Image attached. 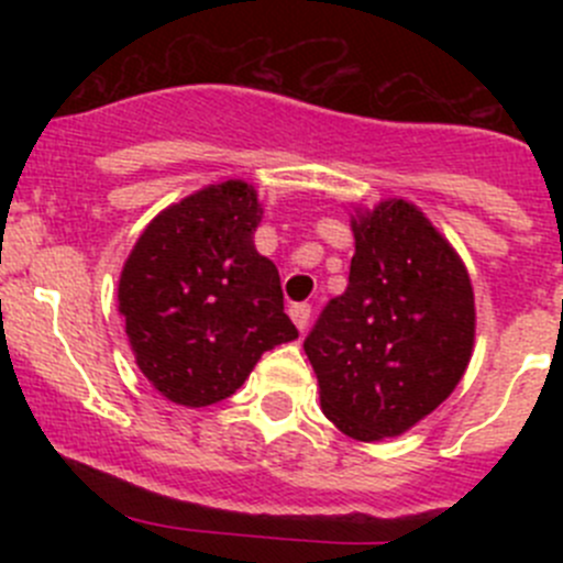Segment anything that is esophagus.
Wrapping results in <instances>:
<instances>
[{
  "label": "esophagus",
  "instance_id": "esophagus-1",
  "mask_svg": "<svg viewBox=\"0 0 563 563\" xmlns=\"http://www.w3.org/2000/svg\"><path fill=\"white\" fill-rule=\"evenodd\" d=\"M288 313H291V321L297 323L299 332H305V329H308V323H310V305H291V310H288Z\"/></svg>",
  "mask_w": 563,
  "mask_h": 563
}]
</instances>
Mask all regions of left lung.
<instances>
[{"label":"left lung","mask_w":563,"mask_h":563,"mask_svg":"<svg viewBox=\"0 0 563 563\" xmlns=\"http://www.w3.org/2000/svg\"><path fill=\"white\" fill-rule=\"evenodd\" d=\"M349 288L305 338L321 408L340 433L382 441L433 413L463 378L476 310L455 247L402 198L351 218Z\"/></svg>","instance_id":"1"}]
</instances>
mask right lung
Returning a JSON list of instances; mask_svg holds the SVG:
<instances>
[{
	"mask_svg": "<svg viewBox=\"0 0 563 563\" xmlns=\"http://www.w3.org/2000/svg\"><path fill=\"white\" fill-rule=\"evenodd\" d=\"M261 214L247 181L209 185L163 209L124 261L119 313L135 365L176 406L225 400L264 351L299 338L277 266L253 245Z\"/></svg>",
	"mask_w": 563,
	"mask_h": 563,
	"instance_id": "1",
	"label": "right lung"
}]
</instances>
